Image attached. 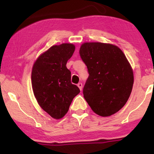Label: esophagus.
Returning <instances> with one entry per match:
<instances>
[{
  "instance_id": "esophagus-1",
  "label": "esophagus",
  "mask_w": 154,
  "mask_h": 154,
  "mask_svg": "<svg viewBox=\"0 0 154 154\" xmlns=\"http://www.w3.org/2000/svg\"><path fill=\"white\" fill-rule=\"evenodd\" d=\"M77 86H78V88H79V90H80V91H82V83L79 82L78 84H77Z\"/></svg>"
}]
</instances>
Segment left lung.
<instances>
[{
	"label": "left lung",
	"mask_w": 154,
	"mask_h": 154,
	"mask_svg": "<svg viewBox=\"0 0 154 154\" xmlns=\"http://www.w3.org/2000/svg\"><path fill=\"white\" fill-rule=\"evenodd\" d=\"M79 55L87 66L89 77L83 95L95 114L109 116L128 101L134 82L132 67L122 51L103 43H85Z\"/></svg>",
	"instance_id": "obj_1"
}]
</instances>
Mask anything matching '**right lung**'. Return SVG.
Returning a JSON list of instances; mask_svg holds the SVG:
<instances>
[{
	"instance_id": "1",
	"label": "right lung",
	"mask_w": 154,
	"mask_h": 154,
	"mask_svg": "<svg viewBox=\"0 0 154 154\" xmlns=\"http://www.w3.org/2000/svg\"><path fill=\"white\" fill-rule=\"evenodd\" d=\"M75 50L71 43L54 45L39 56L32 70V86L37 101L56 119L66 114L73 98L80 92L71 82V72L66 66Z\"/></svg>"
}]
</instances>
